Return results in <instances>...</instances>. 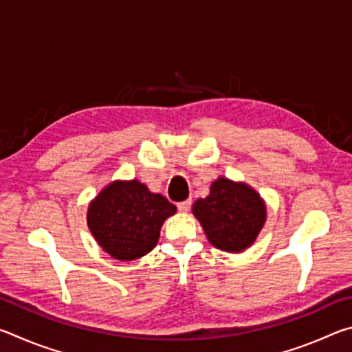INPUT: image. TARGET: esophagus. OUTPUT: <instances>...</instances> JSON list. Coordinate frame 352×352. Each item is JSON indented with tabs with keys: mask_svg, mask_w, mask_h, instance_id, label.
<instances>
[{
	"mask_svg": "<svg viewBox=\"0 0 352 352\" xmlns=\"http://www.w3.org/2000/svg\"><path fill=\"white\" fill-rule=\"evenodd\" d=\"M177 208H178V211H180V212H188L189 208H190V200L182 201V204L177 205Z\"/></svg>",
	"mask_w": 352,
	"mask_h": 352,
	"instance_id": "esophagus-1",
	"label": "esophagus"
}]
</instances>
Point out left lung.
Here are the masks:
<instances>
[{"mask_svg": "<svg viewBox=\"0 0 352 352\" xmlns=\"http://www.w3.org/2000/svg\"><path fill=\"white\" fill-rule=\"evenodd\" d=\"M192 214L212 247L241 253L253 245L267 219V206L258 190L243 182L219 177L210 194L195 200Z\"/></svg>", "mask_w": 352, "mask_h": 352, "instance_id": "1", "label": "left lung"}]
</instances>
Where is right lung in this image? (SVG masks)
I'll use <instances>...</instances> for the list:
<instances>
[{
    "label": "right lung",
    "instance_id": "right-lung-1",
    "mask_svg": "<svg viewBox=\"0 0 352 352\" xmlns=\"http://www.w3.org/2000/svg\"><path fill=\"white\" fill-rule=\"evenodd\" d=\"M175 212V205L136 178L115 180L90 201L87 225L105 253L126 262L152 252L164 220Z\"/></svg>",
    "mask_w": 352,
    "mask_h": 352
}]
</instances>
